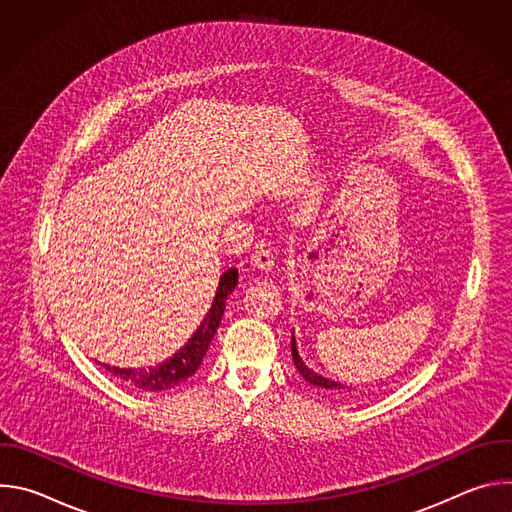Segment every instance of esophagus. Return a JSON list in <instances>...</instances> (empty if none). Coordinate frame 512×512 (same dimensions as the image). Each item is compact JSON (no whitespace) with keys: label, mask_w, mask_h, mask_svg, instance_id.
<instances>
[{"label":"esophagus","mask_w":512,"mask_h":512,"mask_svg":"<svg viewBox=\"0 0 512 512\" xmlns=\"http://www.w3.org/2000/svg\"><path fill=\"white\" fill-rule=\"evenodd\" d=\"M273 259H275V253H273V249H271L269 245H257L255 251H253V255H251L253 265L259 267L261 271L273 269V265H275Z\"/></svg>","instance_id":"34e87169"}]
</instances>
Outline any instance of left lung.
Returning a JSON list of instances; mask_svg holds the SVG:
<instances>
[{"mask_svg":"<svg viewBox=\"0 0 512 512\" xmlns=\"http://www.w3.org/2000/svg\"><path fill=\"white\" fill-rule=\"evenodd\" d=\"M291 356H294L296 369L300 371V375H302L310 385H314V387H318V389H322V391H328V393H332V395H340V393L344 391V387H342L340 383H334V381H330V379H326V377H322V375H318V373H314L312 369L306 367L304 360H302L300 354H298L296 338H294V336H291Z\"/></svg>","mask_w":512,"mask_h":512,"instance_id":"8db88e82","label":"left lung"}]
</instances>
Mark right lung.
<instances>
[{"instance_id":"right-lung-1","label":"right lung","mask_w":512,"mask_h":512,"mask_svg":"<svg viewBox=\"0 0 512 512\" xmlns=\"http://www.w3.org/2000/svg\"><path fill=\"white\" fill-rule=\"evenodd\" d=\"M239 281V271L235 267L227 269L221 275V281H218L216 294L212 300V306L208 310V314L204 316V320L200 322V326L196 328V332L188 338V342L168 360H164L158 367H150V369H117V367H109V364H103L105 371H109L115 379H119L121 383L137 389V391H166V389H174L180 383H184L186 379H190L198 367L202 364V358L206 356V350L216 334L218 324H221V318L225 314V306H227V298L233 294V289Z\"/></svg>"}]
</instances>
